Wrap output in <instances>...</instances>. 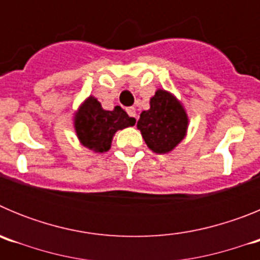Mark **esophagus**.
Here are the masks:
<instances>
[{
	"mask_svg": "<svg viewBox=\"0 0 260 260\" xmlns=\"http://www.w3.org/2000/svg\"><path fill=\"white\" fill-rule=\"evenodd\" d=\"M126 112H127V114L130 117H133V118H135L137 119V110H135V108L134 107H130V108H127V109H126Z\"/></svg>",
	"mask_w": 260,
	"mask_h": 260,
	"instance_id": "1",
	"label": "esophagus"
}]
</instances>
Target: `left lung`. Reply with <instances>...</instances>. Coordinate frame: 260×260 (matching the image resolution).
I'll list each match as a JSON object with an SVG mask.
<instances>
[{"label":"left lung","instance_id":"obj_1","mask_svg":"<svg viewBox=\"0 0 260 260\" xmlns=\"http://www.w3.org/2000/svg\"><path fill=\"white\" fill-rule=\"evenodd\" d=\"M150 105V109L142 112L137 126L153 152L167 153L185 137L187 116L176 98L162 89L156 91Z\"/></svg>","mask_w":260,"mask_h":260}]
</instances>
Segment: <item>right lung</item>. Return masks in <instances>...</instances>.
<instances>
[{
    "instance_id": "add662e5",
    "label": "right lung",
    "mask_w": 260,
    "mask_h": 260,
    "mask_svg": "<svg viewBox=\"0 0 260 260\" xmlns=\"http://www.w3.org/2000/svg\"><path fill=\"white\" fill-rule=\"evenodd\" d=\"M135 118L128 117L121 107L104 110L95 98H88L75 116V130L80 143L95 152H107L117 130L133 126Z\"/></svg>"
}]
</instances>
